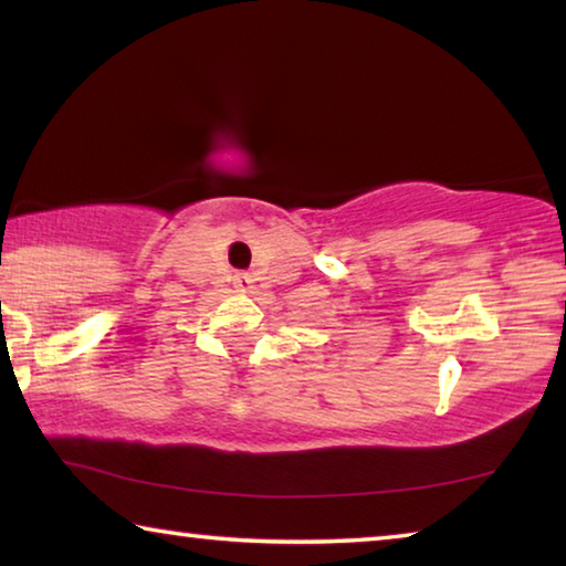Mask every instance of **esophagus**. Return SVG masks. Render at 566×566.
Masks as SVG:
<instances>
[{"instance_id":"1","label":"esophagus","mask_w":566,"mask_h":566,"mask_svg":"<svg viewBox=\"0 0 566 566\" xmlns=\"http://www.w3.org/2000/svg\"><path fill=\"white\" fill-rule=\"evenodd\" d=\"M232 284L237 286L239 292H249V290H252V276H249V274H234Z\"/></svg>"}]
</instances>
